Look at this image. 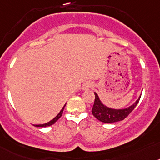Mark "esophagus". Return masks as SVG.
Listing matches in <instances>:
<instances>
[{
    "label": "esophagus",
    "instance_id": "obj_1",
    "mask_svg": "<svg viewBox=\"0 0 160 160\" xmlns=\"http://www.w3.org/2000/svg\"><path fill=\"white\" fill-rule=\"evenodd\" d=\"M92 86V83H90V82H86V83H83V86H82V89H83V90H88V89L90 88Z\"/></svg>",
    "mask_w": 160,
    "mask_h": 160
}]
</instances>
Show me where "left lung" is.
<instances>
[{
  "label": "left lung",
  "instance_id": "8db88e82",
  "mask_svg": "<svg viewBox=\"0 0 160 160\" xmlns=\"http://www.w3.org/2000/svg\"><path fill=\"white\" fill-rule=\"evenodd\" d=\"M94 93L96 97H95L94 105H93V108L92 109V115L98 120L107 123H115V122L120 121V120L124 119L136 108L141 97V96H139L136 101L129 107L125 108L116 109L112 108H109L103 104L97 93Z\"/></svg>",
  "mask_w": 160,
  "mask_h": 160
}]
</instances>
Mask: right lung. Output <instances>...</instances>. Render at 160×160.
<instances>
[{"mask_svg":"<svg viewBox=\"0 0 160 160\" xmlns=\"http://www.w3.org/2000/svg\"><path fill=\"white\" fill-rule=\"evenodd\" d=\"M65 105H66V103H65V104H64V107H63V108L61 109V110H60V112H59V114L57 115V116H56L55 118H53V119H52V120H50L49 122H48V123H43V124H35V125H34V126L40 127V128H41V127H48V126H51V125L54 124V123H55L56 122H57V120H58V119H60V117H61V116H62L63 111H64V107H65Z\"/></svg>","mask_w":160,"mask_h":160,"instance_id":"add662e5","label":"right lung"}]
</instances>
